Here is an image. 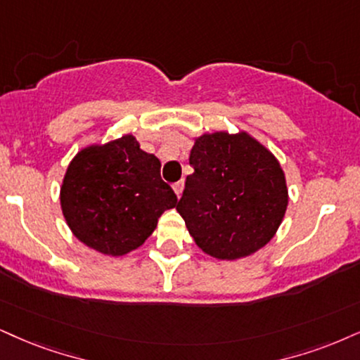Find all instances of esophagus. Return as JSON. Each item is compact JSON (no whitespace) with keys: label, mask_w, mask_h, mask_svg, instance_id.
<instances>
[{"label":"esophagus","mask_w":360,"mask_h":360,"mask_svg":"<svg viewBox=\"0 0 360 360\" xmlns=\"http://www.w3.org/2000/svg\"><path fill=\"white\" fill-rule=\"evenodd\" d=\"M184 188H185V181L184 180H180V181H176V184H173V190H175V193H176V197H181V193H184Z\"/></svg>","instance_id":"obj_1"}]
</instances>
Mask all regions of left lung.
Returning a JSON list of instances; mask_svg holds the SVG:
<instances>
[{"label":"left lung","mask_w":360,"mask_h":360,"mask_svg":"<svg viewBox=\"0 0 360 360\" xmlns=\"http://www.w3.org/2000/svg\"><path fill=\"white\" fill-rule=\"evenodd\" d=\"M176 210L207 255L238 260L272 240L288 205L281 163L250 133L214 131L195 136Z\"/></svg>","instance_id":"left-lung-1"}]
</instances>
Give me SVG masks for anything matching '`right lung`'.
Here are the masks:
<instances>
[{
	"label": "right lung",
	"instance_id": "right-lung-1",
	"mask_svg": "<svg viewBox=\"0 0 360 360\" xmlns=\"http://www.w3.org/2000/svg\"><path fill=\"white\" fill-rule=\"evenodd\" d=\"M160 160L131 135L86 145L66 168L60 188L70 230L88 248L110 257L136 250L176 195L160 176Z\"/></svg>",
	"mask_w": 360,
	"mask_h": 360
}]
</instances>
